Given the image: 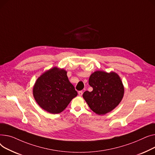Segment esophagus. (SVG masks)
<instances>
[{"instance_id": "esophagus-1", "label": "esophagus", "mask_w": 155, "mask_h": 155, "mask_svg": "<svg viewBox=\"0 0 155 155\" xmlns=\"http://www.w3.org/2000/svg\"><path fill=\"white\" fill-rule=\"evenodd\" d=\"M83 91H79L78 92V94L79 95V96H82L83 95Z\"/></svg>"}]
</instances>
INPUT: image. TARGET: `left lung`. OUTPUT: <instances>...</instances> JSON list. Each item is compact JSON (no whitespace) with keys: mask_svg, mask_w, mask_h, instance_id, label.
<instances>
[{"mask_svg":"<svg viewBox=\"0 0 155 155\" xmlns=\"http://www.w3.org/2000/svg\"><path fill=\"white\" fill-rule=\"evenodd\" d=\"M89 84L93 90L91 92L86 91L83 96L91 110L97 114L110 112L123 99L124 87L115 72L96 71L90 76Z\"/></svg>","mask_w":155,"mask_h":155,"instance_id":"8db88e82","label":"left lung"}]
</instances>
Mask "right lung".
I'll list each match as a JSON object with an SVG mask.
<instances>
[{
    "mask_svg": "<svg viewBox=\"0 0 155 155\" xmlns=\"http://www.w3.org/2000/svg\"><path fill=\"white\" fill-rule=\"evenodd\" d=\"M33 95L43 110L52 114H58L65 110L78 93L69 82L67 72L53 68L36 81Z\"/></svg>",
    "mask_w": 155,
    "mask_h": 155,
    "instance_id": "add662e5",
    "label": "right lung"
}]
</instances>
